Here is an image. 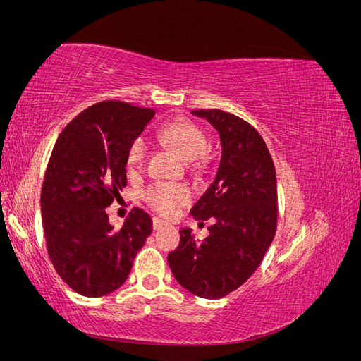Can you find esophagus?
<instances>
[{
  "label": "esophagus",
  "instance_id": "34e87169",
  "mask_svg": "<svg viewBox=\"0 0 361 361\" xmlns=\"http://www.w3.org/2000/svg\"><path fill=\"white\" fill-rule=\"evenodd\" d=\"M166 226H169V224L164 220H161V218H158V216L154 218V228H155V231H161V228L166 227Z\"/></svg>",
  "mask_w": 361,
  "mask_h": 361
}]
</instances>
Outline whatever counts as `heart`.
I'll return each instance as SVG.
<instances>
[{"label": "heart", "mask_w": 361, "mask_h": 361, "mask_svg": "<svg viewBox=\"0 0 361 361\" xmlns=\"http://www.w3.org/2000/svg\"><path fill=\"white\" fill-rule=\"evenodd\" d=\"M159 137L178 149L185 159H188V167L194 171L202 170L206 166V149L209 145L206 130L194 123L192 120L179 117L164 125L159 129ZM147 155V140L143 135L130 141L126 150V164L130 170H138L143 166ZM143 197L155 212L170 216L178 207L188 204L192 199V191L185 183L179 182H154L145 190Z\"/></svg>", "instance_id": "obj_1"}]
</instances>
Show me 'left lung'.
<instances>
[{
    "instance_id": "8db88e82",
    "label": "left lung",
    "mask_w": 361,
    "mask_h": 361,
    "mask_svg": "<svg viewBox=\"0 0 361 361\" xmlns=\"http://www.w3.org/2000/svg\"><path fill=\"white\" fill-rule=\"evenodd\" d=\"M192 114L209 120L221 138L216 178L191 209L197 220L215 223L202 243L191 228H182L169 265L180 286L215 300L244 285L274 239L277 178L265 140L247 120L216 108Z\"/></svg>"
}]
</instances>
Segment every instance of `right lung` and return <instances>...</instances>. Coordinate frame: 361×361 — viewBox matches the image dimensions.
Listing matches in <instances>:
<instances>
[{
    "label": "right lung",
    "instance_id": "1",
    "mask_svg": "<svg viewBox=\"0 0 361 361\" xmlns=\"http://www.w3.org/2000/svg\"><path fill=\"white\" fill-rule=\"evenodd\" d=\"M155 116L152 108L102 101L61 130L42 183V224L57 274L84 297L125 283L152 233L150 215L134 207L114 228L106 206L126 187V150Z\"/></svg>",
    "mask_w": 361,
    "mask_h": 361
}]
</instances>
